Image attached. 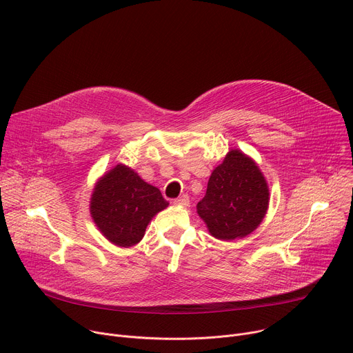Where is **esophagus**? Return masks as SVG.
Instances as JSON below:
<instances>
[{"instance_id":"esophagus-1","label":"esophagus","mask_w":353,"mask_h":353,"mask_svg":"<svg viewBox=\"0 0 353 353\" xmlns=\"http://www.w3.org/2000/svg\"><path fill=\"white\" fill-rule=\"evenodd\" d=\"M176 205H183V207H187L190 204V200H188V196L187 194H183L180 197H177L174 201H173Z\"/></svg>"}]
</instances>
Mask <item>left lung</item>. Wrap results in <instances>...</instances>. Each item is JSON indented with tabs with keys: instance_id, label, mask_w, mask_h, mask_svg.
I'll return each instance as SVG.
<instances>
[{
	"instance_id": "obj_1",
	"label": "left lung",
	"mask_w": 353,
	"mask_h": 353,
	"mask_svg": "<svg viewBox=\"0 0 353 353\" xmlns=\"http://www.w3.org/2000/svg\"><path fill=\"white\" fill-rule=\"evenodd\" d=\"M269 205V188L253 160L231 150L211 174L197 212L212 236L243 238L259 227Z\"/></svg>"
}]
</instances>
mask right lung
Returning a JSON list of instances; mask_svg holds the SVG:
<instances>
[{
	"label": "right lung",
	"instance_id": "right-lung-1",
	"mask_svg": "<svg viewBox=\"0 0 353 353\" xmlns=\"http://www.w3.org/2000/svg\"><path fill=\"white\" fill-rule=\"evenodd\" d=\"M168 205L159 188L118 165L95 185L90 210L104 236L128 248L143 238L149 221Z\"/></svg>",
	"mask_w": 353,
	"mask_h": 353
}]
</instances>
